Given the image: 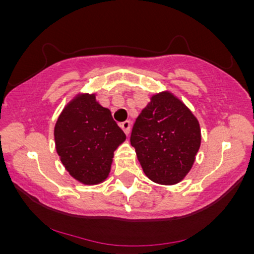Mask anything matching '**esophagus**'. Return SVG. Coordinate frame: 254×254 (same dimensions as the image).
Segmentation results:
<instances>
[{
  "mask_svg": "<svg viewBox=\"0 0 254 254\" xmlns=\"http://www.w3.org/2000/svg\"><path fill=\"white\" fill-rule=\"evenodd\" d=\"M121 127H122V130H123L125 132V135L129 136L130 130H131V123H130V122L127 121V122H124V123H122Z\"/></svg>",
  "mask_w": 254,
  "mask_h": 254,
  "instance_id": "esophagus-1",
  "label": "esophagus"
}]
</instances>
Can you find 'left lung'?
I'll list each match as a JSON object with an SVG mask.
<instances>
[{"mask_svg": "<svg viewBox=\"0 0 254 254\" xmlns=\"http://www.w3.org/2000/svg\"><path fill=\"white\" fill-rule=\"evenodd\" d=\"M200 141L198 119L168 90L150 98L130 137L144 174L160 185L182 182L192 168Z\"/></svg>", "mask_w": 254, "mask_h": 254, "instance_id": "8db88e82", "label": "left lung"}]
</instances>
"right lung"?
<instances>
[{
  "mask_svg": "<svg viewBox=\"0 0 254 254\" xmlns=\"http://www.w3.org/2000/svg\"><path fill=\"white\" fill-rule=\"evenodd\" d=\"M55 143L69 174L84 185H97L109 177L113 153L127 138L111 111L95 94L81 93L66 104L56 125Z\"/></svg>",
  "mask_w": 254,
  "mask_h": 254,
  "instance_id": "right-lung-1",
  "label": "right lung"
}]
</instances>
